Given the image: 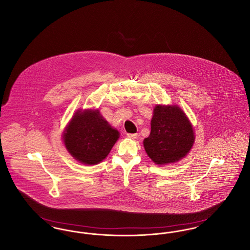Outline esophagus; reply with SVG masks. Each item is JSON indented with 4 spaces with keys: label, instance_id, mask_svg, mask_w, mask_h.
<instances>
[{
    "label": "esophagus",
    "instance_id": "esophagus-1",
    "mask_svg": "<svg viewBox=\"0 0 250 250\" xmlns=\"http://www.w3.org/2000/svg\"><path fill=\"white\" fill-rule=\"evenodd\" d=\"M126 136H127L129 139H132V140H135V139H137V138H138V134H137V133H133V134H131V133H128Z\"/></svg>",
    "mask_w": 250,
    "mask_h": 250
}]
</instances>
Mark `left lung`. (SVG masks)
<instances>
[{
  "label": "left lung",
  "instance_id": "8db88e82",
  "mask_svg": "<svg viewBox=\"0 0 250 250\" xmlns=\"http://www.w3.org/2000/svg\"><path fill=\"white\" fill-rule=\"evenodd\" d=\"M194 143V132L186 114L177 105L154 108L151 132L144 146L148 157L158 165L174 163L183 159Z\"/></svg>",
  "mask_w": 250,
  "mask_h": 250
}]
</instances>
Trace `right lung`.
Here are the masks:
<instances>
[{"label": "right lung", "instance_id": "add662e5", "mask_svg": "<svg viewBox=\"0 0 250 250\" xmlns=\"http://www.w3.org/2000/svg\"><path fill=\"white\" fill-rule=\"evenodd\" d=\"M120 137L98 109L77 110L63 133V142L74 159L86 165L102 162Z\"/></svg>", "mask_w": 250, "mask_h": 250}]
</instances>
